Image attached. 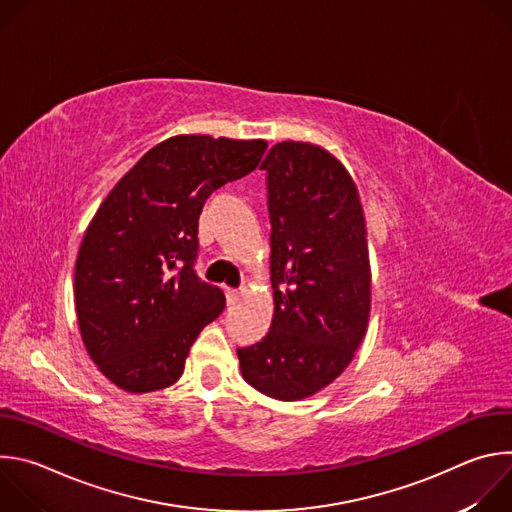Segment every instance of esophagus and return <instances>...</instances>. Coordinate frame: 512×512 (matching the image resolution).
<instances>
[{
    "label": "esophagus",
    "mask_w": 512,
    "mask_h": 512,
    "mask_svg": "<svg viewBox=\"0 0 512 512\" xmlns=\"http://www.w3.org/2000/svg\"><path fill=\"white\" fill-rule=\"evenodd\" d=\"M225 296H227V304L233 306L239 300V291L233 287H225Z\"/></svg>",
    "instance_id": "esophagus-1"
}]
</instances>
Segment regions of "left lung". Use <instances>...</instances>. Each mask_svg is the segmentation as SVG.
<instances>
[{
  "instance_id": "1",
  "label": "left lung",
  "mask_w": 512,
  "mask_h": 512,
  "mask_svg": "<svg viewBox=\"0 0 512 512\" xmlns=\"http://www.w3.org/2000/svg\"><path fill=\"white\" fill-rule=\"evenodd\" d=\"M267 180L275 312L267 336L237 348L249 385L298 401L350 364L369 326L371 265L356 186L312 143L273 145Z\"/></svg>"
}]
</instances>
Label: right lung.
I'll return each instance as SVG.
<instances>
[{"mask_svg":"<svg viewBox=\"0 0 512 512\" xmlns=\"http://www.w3.org/2000/svg\"><path fill=\"white\" fill-rule=\"evenodd\" d=\"M267 143L210 135L170 137L109 192L75 267L83 342L101 373L127 393L174 385L200 330L225 294L196 273L206 198L251 174Z\"/></svg>","mask_w":512,"mask_h":512,"instance_id":"right-lung-1","label":"right lung"}]
</instances>
